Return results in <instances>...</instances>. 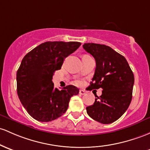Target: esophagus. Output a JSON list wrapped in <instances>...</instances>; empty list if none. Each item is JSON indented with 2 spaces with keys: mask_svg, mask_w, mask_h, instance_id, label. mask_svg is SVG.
<instances>
[{
  "mask_svg": "<svg viewBox=\"0 0 150 150\" xmlns=\"http://www.w3.org/2000/svg\"><path fill=\"white\" fill-rule=\"evenodd\" d=\"M79 93H80V95H85V94H86V92H85L84 90H80Z\"/></svg>",
  "mask_w": 150,
  "mask_h": 150,
  "instance_id": "34e87169",
  "label": "esophagus"
}]
</instances>
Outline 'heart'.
I'll list each match as a JSON object with an SVG mask.
<instances>
[{
    "mask_svg": "<svg viewBox=\"0 0 150 150\" xmlns=\"http://www.w3.org/2000/svg\"><path fill=\"white\" fill-rule=\"evenodd\" d=\"M75 84H77V85H80V81H79V80H76V81H75Z\"/></svg>",
    "mask_w": 150,
    "mask_h": 150,
    "instance_id": "obj_1",
    "label": "heart"
}]
</instances>
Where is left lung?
Returning <instances> with one entry per match:
<instances>
[{
    "mask_svg": "<svg viewBox=\"0 0 150 150\" xmlns=\"http://www.w3.org/2000/svg\"><path fill=\"white\" fill-rule=\"evenodd\" d=\"M83 47L96 62L95 75L88 90H103L101 96H97L94 104L87 107V113L103 124L114 122L130 104L134 74L125 57L109 46L89 42Z\"/></svg>",
    "mask_w": 150,
    "mask_h": 150,
    "instance_id": "1",
    "label": "left lung"
}]
</instances>
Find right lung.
<instances>
[{
	"label": "right lung",
	"mask_w": 150,
	"mask_h": 150,
	"mask_svg": "<svg viewBox=\"0 0 150 150\" xmlns=\"http://www.w3.org/2000/svg\"><path fill=\"white\" fill-rule=\"evenodd\" d=\"M80 45L79 42L48 41L23 58L16 75L17 93L23 106L36 120L50 122L60 117L67 110L71 97L79 93L74 85L61 90L55 88L52 79L64 59Z\"/></svg>",
	"instance_id": "obj_1"
}]
</instances>
